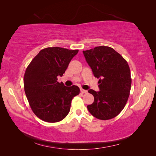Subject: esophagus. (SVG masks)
I'll use <instances>...</instances> for the list:
<instances>
[{
  "instance_id": "esophagus-1",
  "label": "esophagus",
  "mask_w": 156,
  "mask_h": 156,
  "mask_svg": "<svg viewBox=\"0 0 156 156\" xmlns=\"http://www.w3.org/2000/svg\"><path fill=\"white\" fill-rule=\"evenodd\" d=\"M80 92L83 94H87V91L84 90V89H80Z\"/></svg>"
}]
</instances>
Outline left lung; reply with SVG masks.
I'll use <instances>...</instances> for the list:
<instances>
[{
    "label": "left lung",
    "mask_w": 156,
    "mask_h": 156,
    "mask_svg": "<svg viewBox=\"0 0 156 156\" xmlns=\"http://www.w3.org/2000/svg\"><path fill=\"white\" fill-rule=\"evenodd\" d=\"M94 76L99 78L100 91L89 89L94 101L87 105L91 114L100 120H109L122 112L131 90V78L125 59L112 47L99 46L83 51Z\"/></svg>",
    "instance_id": "1"
}]
</instances>
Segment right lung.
Listing matches in <instances>:
<instances>
[{
    "label": "right lung",
    "mask_w": 156,
    "mask_h": 156,
    "mask_svg": "<svg viewBox=\"0 0 156 156\" xmlns=\"http://www.w3.org/2000/svg\"><path fill=\"white\" fill-rule=\"evenodd\" d=\"M78 52V49L47 47L28 65L24 76L25 92L31 109L41 120L61 121L69 112L73 98L80 94L78 87H66L57 81Z\"/></svg>",
    "instance_id": "obj_1"
}]
</instances>
